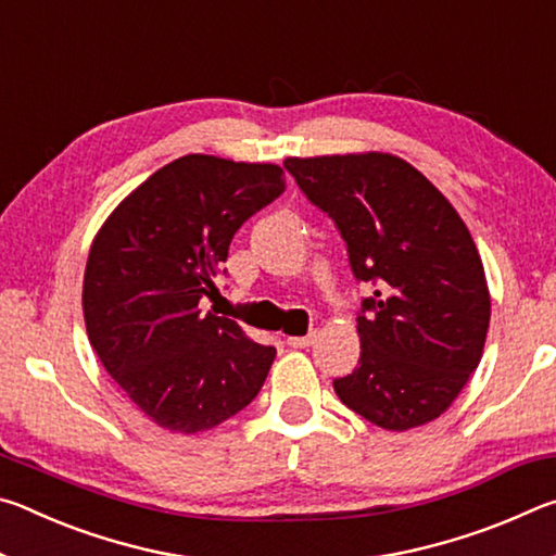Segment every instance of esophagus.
<instances>
[{"instance_id": "34e87169", "label": "esophagus", "mask_w": 556, "mask_h": 556, "mask_svg": "<svg viewBox=\"0 0 556 556\" xmlns=\"http://www.w3.org/2000/svg\"><path fill=\"white\" fill-rule=\"evenodd\" d=\"M314 338H316V331L306 333V336H289L287 343H289L291 348H308V345L314 343Z\"/></svg>"}]
</instances>
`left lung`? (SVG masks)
<instances>
[{
    "mask_svg": "<svg viewBox=\"0 0 556 556\" xmlns=\"http://www.w3.org/2000/svg\"><path fill=\"white\" fill-rule=\"evenodd\" d=\"M301 193L341 232L355 281L361 361L333 390L392 431L448 409L478 368L491 324L483 262L466 223L417 168L392 154L287 159Z\"/></svg>",
    "mask_w": 556,
    "mask_h": 556,
    "instance_id": "1",
    "label": "left lung"
}]
</instances>
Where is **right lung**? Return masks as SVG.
I'll return each mask as SVG.
<instances>
[{
  "label": "right lung",
  "instance_id": "add662e5",
  "mask_svg": "<svg viewBox=\"0 0 556 556\" xmlns=\"http://www.w3.org/2000/svg\"><path fill=\"white\" fill-rule=\"evenodd\" d=\"M285 193L275 164L188 154L129 193L92 242L83 314L90 345L159 427L195 434L257 397L277 351L203 314L228 277L235 232Z\"/></svg>",
  "mask_w": 556,
  "mask_h": 556
}]
</instances>
